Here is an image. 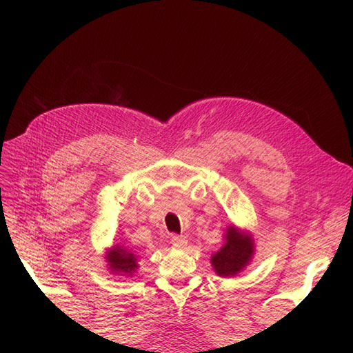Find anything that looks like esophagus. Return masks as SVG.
Returning a JSON list of instances; mask_svg holds the SVG:
<instances>
[{
  "label": "esophagus",
  "mask_w": 353,
  "mask_h": 353,
  "mask_svg": "<svg viewBox=\"0 0 353 353\" xmlns=\"http://www.w3.org/2000/svg\"><path fill=\"white\" fill-rule=\"evenodd\" d=\"M170 243L176 245V248H185L188 240L184 236H172V239H170Z\"/></svg>",
  "instance_id": "esophagus-1"
}]
</instances>
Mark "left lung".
<instances>
[{"label": "left lung", "mask_w": 353, "mask_h": 353, "mask_svg": "<svg viewBox=\"0 0 353 353\" xmlns=\"http://www.w3.org/2000/svg\"><path fill=\"white\" fill-rule=\"evenodd\" d=\"M254 256L252 232L230 223L223 234L222 248L212 254V268L219 276H236L244 271Z\"/></svg>", "instance_id": "obj_1"}]
</instances>
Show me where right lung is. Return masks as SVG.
Instances as JSON below:
<instances>
[{"mask_svg":"<svg viewBox=\"0 0 353 353\" xmlns=\"http://www.w3.org/2000/svg\"><path fill=\"white\" fill-rule=\"evenodd\" d=\"M104 259L108 262L109 271L116 275L132 276L138 270V256L121 244L105 249Z\"/></svg>","mask_w":353,"mask_h":353,"instance_id":"add662e5","label":"right lung"}]
</instances>
